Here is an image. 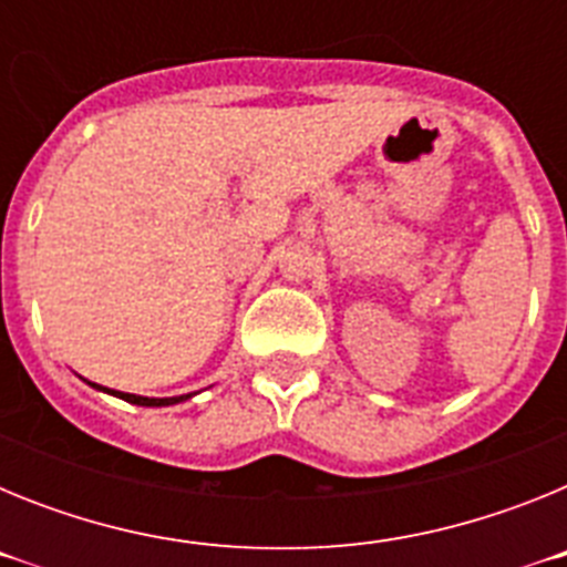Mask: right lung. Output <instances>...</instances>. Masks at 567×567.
<instances>
[{
	"instance_id": "right-lung-1",
	"label": "right lung",
	"mask_w": 567,
	"mask_h": 567,
	"mask_svg": "<svg viewBox=\"0 0 567 567\" xmlns=\"http://www.w3.org/2000/svg\"><path fill=\"white\" fill-rule=\"evenodd\" d=\"M84 383L93 385V389H99V392L113 394V398H118V400H127V403H133V405H155V409H158V405L184 403V400H189L195 394V392H189V394H178V398H144V394H130V392H115V389H104V385L90 383V380H84Z\"/></svg>"
}]
</instances>
